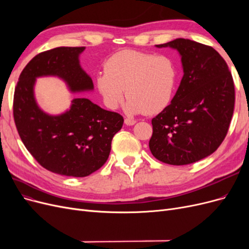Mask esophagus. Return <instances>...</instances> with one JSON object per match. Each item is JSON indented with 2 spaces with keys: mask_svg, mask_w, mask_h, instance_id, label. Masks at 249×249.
<instances>
[{
  "mask_svg": "<svg viewBox=\"0 0 249 249\" xmlns=\"http://www.w3.org/2000/svg\"><path fill=\"white\" fill-rule=\"evenodd\" d=\"M124 124L126 125H133V124H136V120H134L132 118H124Z\"/></svg>",
  "mask_w": 249,
  "mask_h": 249,
  "instance_id": "obj_1",
  "label": "esophagus"
}]
</instances>
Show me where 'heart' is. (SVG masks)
Instances as JSON below:
<instances>
[{"instance_id":"1","label":"heart","mask_w":249,"mask_h":249,"mask_svg":"<svg viewBox=\"0 0 249 249\" xmlns=\"http://www.w3.org/2000/svg\"><path fill=\"white\" fill-rule=\"evenodd\" d=\"M176 78V67L169 58L124 50L108 59L96 85L109 108L118 107L125 90L129 114H155L170 102Z\"/></svg>"}]
</instances>
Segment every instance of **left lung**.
Segmentation results:
<instances>
[{"mask_svg":"<svg viewBox=\"0 0 249 249\" xmlns=\"http://www.w3.org/2000/svg\"><path fill=\"white\" fill-rule=\"evenodd\" d=\"M156 47L178 50L184 76L170 105L152 119L149 149L166 164L197 162L228 134L235 106L231 73L219 53L206 44L178 38Z\"/></svg>","mask_w":249,"mask_h":249,"instance_id":"8db88e82","label":"left lung"}]
</instances>
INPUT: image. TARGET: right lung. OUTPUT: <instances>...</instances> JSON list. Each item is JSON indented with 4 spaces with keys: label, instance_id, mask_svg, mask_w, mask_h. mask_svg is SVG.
<instances>
[{
    "label": "right lung",
    "instance_id": "obj_1",
    "mask_svg": "<svg viewBox=\"0 0 249 249\" xmlns=\"http://www.w3.org/2000/svg\"><path fill=\"white\" fill-rule=\"evenodd\" d=\"M84 47H60L36 55L22 70L14 91L13 117L19 137L42 167L66 177L83 178L108 160L113 136L124 117L102 109L84 97L73 99L69 111L49 115L36 103V78L56 76L71 92L93 89L82 70L79 56Z\"/></svg>",
    "mask_w": 249,
    "mask_h": 249
}]
</instances>
